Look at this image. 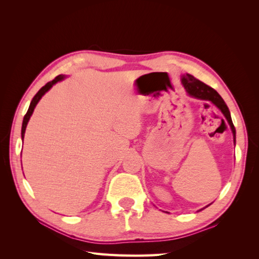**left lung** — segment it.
I'll return each mask as SVG.
<instances>
[{
	"mask_svg": "<svg viewBox=\"0 0 259 259\" xmlns=\"http://www.w3.org/2000/svg\"><path fill=\"white\" fill-rule=\"evenodd\" d=\"M182 83H183L188 95L193 97V98H197V99L210 101L211 104L216 106L219 110L222 111V113L225 116V119L230 125V128H231L232 135H233V144L236 145V128H234V125L232 123L229 109H228V107H227L224 99L221 97V95H219V94L214 89L209 88L208 85L204 84L198 79H195V77L192 76L191 74H188V73L184 74L182 76ZM208 205H206L205 207H207ZM205 207H203V208H205ZM203 208H201L200 210H202Z\"/></svg>",
	"mask_w": 259,
	"mask_h": 259,
	"instance_id": "8db88e82",
	"label": "left lung"
}]
</instances>
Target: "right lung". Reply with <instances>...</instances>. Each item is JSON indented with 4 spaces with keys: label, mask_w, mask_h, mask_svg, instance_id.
Segmentation results:
<instances>
[{
    "label": "right lung",
    "mask_w": 259,
    "mask_h": 259,
    "mask_svg": "<svg viewBox=\"0 0 259 259\" xmlns=\"http://www.w3.org/2000/svg\"><path fill=\"white\" fill-rule=\"evenodd\" d=\"M65 77H66V75L60 74V75L55 77V79H54L53 81H51V82H49V83H46V84L43 86V88L35 94V96L32 98V100H31L28 111H27L26 115L23 116V121H22V126H21V139H22V140H23V138H25V133H26L27 124H28V122H29V120H30L31 115H32V113H33V111H34V108H35V106L37 105L38 101H40V99L45 95V93H48V92L53 88V85H55L57 82L62 81V80L65 79Z\"/></svg>",
    "instance_id": "1"
}]
</instances>
